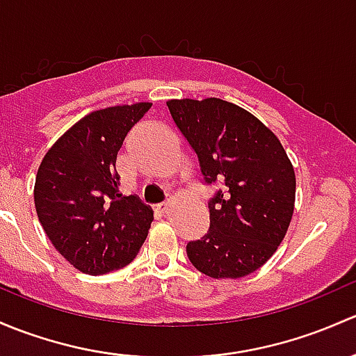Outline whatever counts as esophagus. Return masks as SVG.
<instances>
[{
  "label": "esophagus",
  "instance_id": "esophagus-1",
  "mask_svg": "<svg viewBox=\"0 0 356 356\" xmlns=\"http://www.w3.org/2000/svg\"><path fill=\"white\" fill-rule=\"evenodd\" d=\"M170 209H171V205L168 204V202H161V204H157L156 205V211L157 212H161V214H168V212H170Z\"/></svg>",
  "mask_w": 356,
  "mask_h": 356
}]
</instances>
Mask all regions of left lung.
Here are the masks:
<instances>
[{"label":"left lung","instance_id":"8db88e82","mask_svg":"<svg viewBox=\"0 0 356 356\" xmlns=\"http://www.w3.org/2000/svg\"><path fill=\"white\" fill-rule=\"evenodd\" d=\"M166 104L199 157L205 183H222L209 200L211 228L186 245V255L214 280L248 276L273 257L291 222L296 192L291 161L280 138L233 102L207 97Z\"/></svg>","mask_w":356,"mask_h":356}]
</instances>
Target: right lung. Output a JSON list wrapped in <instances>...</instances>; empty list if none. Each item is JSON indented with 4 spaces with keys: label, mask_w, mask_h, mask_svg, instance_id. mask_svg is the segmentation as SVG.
<instances>
[{
    "label": "right lung",
    "mask_w": 356,
    "mask_h": 356,
    "mask_svg": "<svg viewBox=\"0 0 356 356\" xmlns=\"http://www.w3.org/2000/svg\"><path fill=\"white\" fill-rule=\"evenodd\" d=\"M152 102L89 113L46 152L34 204L42 229L80 273L97 276L128 266L147 238L154 211L120 193L116 156Z\"/></svg>",
    "instance_id": "add662e5"
}]
</instances>
